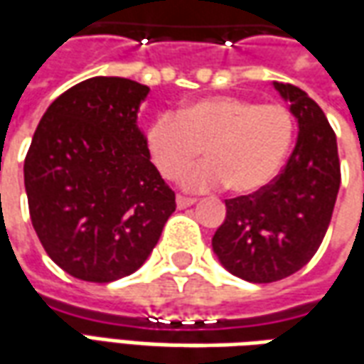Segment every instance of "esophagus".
Segmentation results:
<instances>
[{"label":"esophagus","instance_id":"obj_1","mask_svg":"<svg viewBox=\"0 0 364 364\" xmlns=\"http://www.w3.org/2000/svg\"><path fill=\"white\" fill-rule=\"evenodd\" d=\"M197 199H191V197H185V195H177V207L179 208H187L191 205H195Z\"/></svg>","mask_w":364,"mask_h":364}]
</instances>
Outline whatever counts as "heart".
I'll use <instances>...</instances> for the list:
<instances>
[{"instance_id":"heart-1","label":"heart","mask_w":364,"mask_h":364,"mask_svg":"<svg viewBox=\"0 0 364 364\" xmlns=\"http://www.w3.org/2000/svg\"><path fill=\"white\" fill-rule=\"evenodd\" d=\"M294 116L276 102L207 96L177 116L159 114L146 134L147 151L165 179H177L205 151L208 161L183 177L189 189L226 185L236 195L256 193L278 175L294 141Z\"/></svg>"}]
</instances>
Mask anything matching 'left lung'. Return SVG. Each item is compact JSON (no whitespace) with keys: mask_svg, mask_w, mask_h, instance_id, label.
<instances>
[{"mask_svg":"<svg viewBox=\"0 0 364 364\" xmlns=\"http://www.w3.org/2000/svg\"><path fill=\"white\" fill-rule=\"evenodd\" d=\"M297 118V144L286 167L252 195L226 199V218L213 250L230 274L270 284L314 258L331 223L341 185L335 132L301 88L274 82Z\"/></svg>","mask_w":364,"mask_h":364,"instance_id":"obj_1","label":"left lung"}]
</instances>
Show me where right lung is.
<instances>
[{"label":"right lung","mask_w":364,"mask_h":364,"mask_svg":"<svg viewBox=\"0 0 364 364\" xmlns=\"http://www.w3.org/2000/svg\"><path fill=\"white\" fill-rule=\"evenodd\" d=\"M147 92L129 78L94 76L60 94L35 129L23 165L33 228L78 279L134 274L175 210L138 128Z\"/></svg>","instance_id":"add662e5"}]
</instances>
